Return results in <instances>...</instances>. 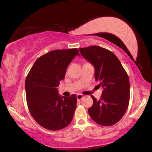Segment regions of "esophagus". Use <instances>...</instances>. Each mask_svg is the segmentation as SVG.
I'll return each mask as SVG.
<instances>
[{
	"label": "esophagus",
	"instance_id": "esophagus-1",
	"mask_svg": "<svg viewBox=\"0 0 152 152\" xmlns=\"http://www.w3.org/2000/svg\"><path fill=\"white\" fill-rule=\"evenodd\" d=\"M83 98V96L82 94H77V100H80Z\"/></svg>",
	"mask_w": 152,
	"mask_h": 152
}]
</instances>
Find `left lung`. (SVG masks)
Instances as JSON below:
<instances>
[{
	"instance_id": "1",
	"label": "left lung",
	"mask_w": 152,
	"mask_h": 152,
	"mask_svg": "<svg viewBox=\"0 0 152 152\" xmlns=\"http://www.w3.org/2000/svg\"><path fill=\"white\" fill-rule=\"evenodd\" d=\"M85 60L94 67V77L103 88L100 98L93 96L88 110L92 119L100 125L111 126L125 115L130 100V83L119 59L112 52L98 46L79 49Z\"/></svg>"
}]
</instances>
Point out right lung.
Instances as JSON below:
<instances>
[{
	"mask_svg": "<svg viewBox=\"0 0 152 152\" xmlns=\"http://www.w3.org/2000/svg\"><path fill=\"white\" fill-rule=\"evenodd\" d=\"M77 48L56 50L39 58L26 80V100L31 115L48 130L58 131L72 122L77 107V96L59 95L57 87L64 79L67 68Z\"/></svg>",
	"mask_w": 152,
	"mask_h": 152,
	"instance_id": "right-lung-1",
	"label": "right lung"
}]
</instances>
